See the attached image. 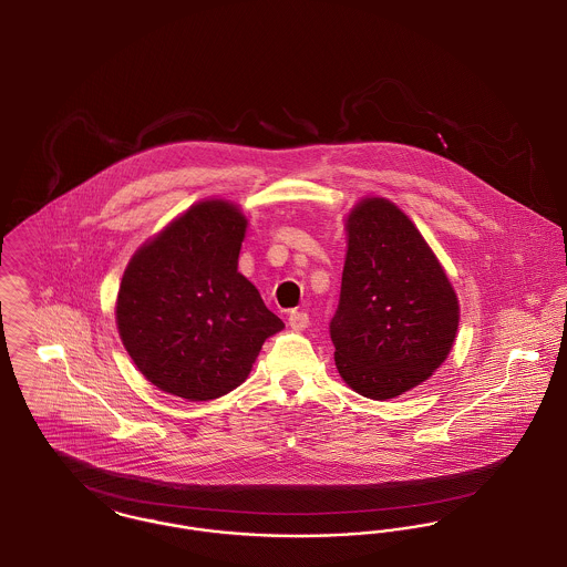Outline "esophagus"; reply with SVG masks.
<instances>
[{
  "instance_id": "34e87169",
  "label": "esophagus",
  "mask_w": 567,
  "mask_h": 567,
  "mask_svg": "<svg viewBox=\"0 0 567 567\" xmlns=\"http://www.w3.org/2000/svg\"><path fill=\"white\" fill-rule=\"evenodd\" d=\"M288 324H290V329H295V331H302V329L309 327V316H307L305 311H290Z\"/></svg>"
}]
</instances>
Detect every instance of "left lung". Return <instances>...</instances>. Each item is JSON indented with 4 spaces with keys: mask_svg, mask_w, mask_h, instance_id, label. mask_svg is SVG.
<instances>
[{
    "mask_svg": "<svg viewBox=\"0 0 567 567\" xmlns=\"http://www.w3.org/2000/svg\"><path fill=\"white\" fill-rule=\"evenodd\" d=\"M346 238L331 320L336 365L363 398L391 400L443 365L460 305L445 268L393 202L363 197L346 217Z\"/></svg>",
    "mask_w": 567,
    "mask_h": 567,
    "instance_id": "8db88e82",
    "label": "left lung"
}]
</instances>
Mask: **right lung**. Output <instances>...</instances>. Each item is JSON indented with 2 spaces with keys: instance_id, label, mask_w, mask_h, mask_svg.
<instances>
[{
  "instance_id": "obj_1",
  "label": "right lung",
  "mask_w": 567,
  "mask_h": 567,
  "mask_svg": "<svg viewBox=\"0 0 567 567\" xmlns=\"http://www.w3.org/2000/svg\"><path fill=\"white\" fill-rule=\"evenodd\" d=\"M247 217L204 199L146 240L126 266L115 324L137 370L165 393L215 400L249 377L284 322L238 272Z\"/></svg>"
}]
</instances>
